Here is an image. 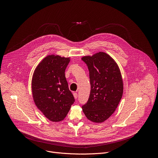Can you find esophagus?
<instances>
[{
  "mask_svg": "<svg viewBox=\"0 0 158 158\" xmlns=\"http://www.w3.org/2000/svg\"><path fill=\"white\" fill-rule=\"evenodd\" d=\"M73 96H74V99H77V96H78V95H77V93H73Z\"/></svg>",
  "mask_w": 158,
  "mask_h": 158,
  "instance_id": "obj_1",
  "label": "esophagus"
}]
</instances>
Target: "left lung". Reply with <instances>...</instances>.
Wrapping results in <instances>:
<instances>
[{
  "label": "left lung",
  "instance_id": "1",
  "mask_svg": "<svg viewBox=\"0 0 158 158\" xmlns=\"http://www.w3.org/2000/svg\"><path fill=\"white\" fill-rule=\"evenodd\" d=\"M81 59L89 71L91 93L82 109L86 118L101 123L116 110L123 94V81L119 67L109 54L99 52Z\"/></svg>",
  "mask_w": 158,
  "mask_h": 158
}]
</instances>
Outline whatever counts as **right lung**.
<instances>
[{
  "label": "right lung",
  "mask_w": 158,
  "mask_h": 158,
  "mask_svg": "<svg viewBox=\"0 0 158 158\" xmlns=\"http://www.w3.org/2000/svg\"><path fill=\"white\" fill-rule=\"evenodd\" d=\"M69 61V57L48 55L39 62L32 76L31 87L34 103L52 122L64 120L74 102L65 76Z\"/></svg>",
  "instance_id": "obj_1"
}]
</instances>
